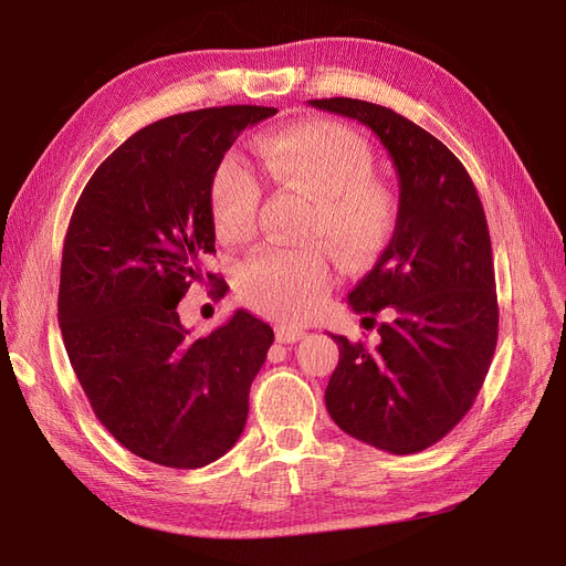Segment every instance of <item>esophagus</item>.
Wrapping results in <instances>:
<instances>
[{"mask_svg":"<svg viewBox=\"0 0 566 566\" xmlns=\"http://www.w3.org/2000/svg\"><path fill=\"white\" fill-rule=\"evenodd\" d=\"M275 333H277V342L280 344H291V342H298V339L305 337L303 328H298V325H286V323L277 325Z\"/></svg>","mask_w":566,"mask_h":566,"instance_id":"esophagus-1","label":"esophagus"}]
</instances>
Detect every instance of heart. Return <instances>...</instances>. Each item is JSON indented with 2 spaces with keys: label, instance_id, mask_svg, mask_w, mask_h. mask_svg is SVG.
Listing matches in <instances>:
<instances>
[{
  "label": "heart",
  "instance_id": "heart-1",
  "mask_svg": "<svg viewBox=\"0 0 566 566\" xmlns=\"http://www.w3.org/2000/svg\"><path fill=\"white\" fill-rule=\"evenodd\" d=\"M263 174L312 199L305 235H323L342 256L371 259L388 243L397 206L392 192L371 181L367 142L335 122H298L265 133L254 144ZM261 188L243 158L227 156L211 178V211L224 241L254 233ZM333 282L328 252L318 243L265 248L241 263L235 289L252 310L301 321L318 310Z\"/></svg>",
  "mask_w": 566,
  "mask_h": 566
}]
</instances>
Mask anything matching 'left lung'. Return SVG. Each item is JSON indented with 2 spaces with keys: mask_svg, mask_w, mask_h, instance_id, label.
<instances>
[{
  "mask_svg": "<svg viewBox=\"0 0 566 566\" xmlns=\"http://www.w3.org/2000/svg\"><path fill=\"white\" fill-rule=\"evenodd\" d=\"M355 118L388 148L399 176L392 241L348 293L358 314L388 310L378 344H339L325 406L371 448L415 454L448 436L482 390L497 342V295L484 208L461 160L390 107L310 101ZM369 318V316H367Z\"/></svg>",
  "mask_w": 566,
  "mask_h": 566,
  "instance_id": "left-lung-1",
  "label": "left lung"
}]
</instances>
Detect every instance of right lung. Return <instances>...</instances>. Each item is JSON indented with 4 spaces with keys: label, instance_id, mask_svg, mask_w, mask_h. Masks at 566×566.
Returning a JSON list of instances; mask_svg holds the SVG:
<instances>
[{
    "label": "right lung",
    "instance_id": "obj_1",
    "mask_svg": "<svg viewBox=\"0 0 566 566\" xmlns=\"http://www.w3.org/2000/svg\"><path fill=\"white\" fill-rule=\"evenodd\" d=\"M275 107L224 105L137 130L88 178L66 231L59 328L101 424L133 454L192 470L227 454L273 328L245 310L190 337L178 303L216 252L211 178Z\"/></svg>",
    "mask_w": 566,
    "mask_h": 566
}]
</instances>
